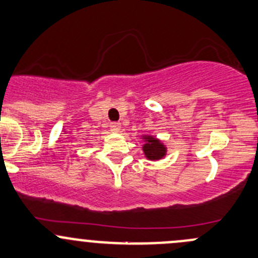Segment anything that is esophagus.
I'll list each match as a JSON object with an SVG mask.
<instances>
[{"mask_svg":"<svg viewBox=\"0 0 258 258\" xmlns=\"http://www.w3.org/2000/svg\"><path fill=\"white\" fill-rule=\"evenodd\" d=\"M110 130L112 132H118L121 130V123H118V122H112V123L110 124Z\"/></svg>","mask_w":258,"mask_h":258,"instance_id":"obj_1","label":"esophagus"}]
</instances>
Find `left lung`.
Masks as SVG:
<instances>
[{
	"label": "left lung",
	"mask_w": 258,
	"mask_h": 258,
	"mask_svg": "<svg viewBox=\"0 0 258 258\" xmlns=\"http://www.w3.org/2000/svg\"><path fill=\"white\" fill-rule=\"evenodd\" d=\"M141 138L143 140V154L148 161H161L167 156V147L159 138L152 136V135H142Z\"/></svg>",
	"instance_id": "left-lung-1"
}]
</instances>
